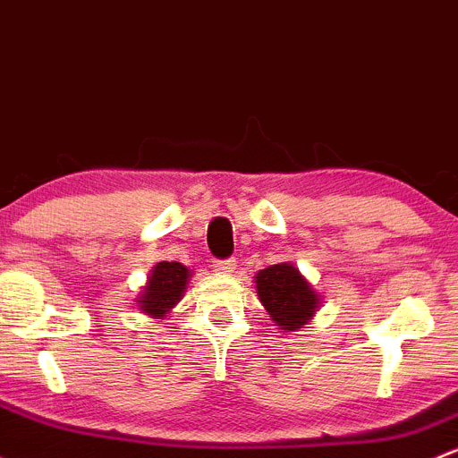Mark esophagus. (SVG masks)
Wrapping results in <instances>:
<instances>
[{"instance_id":"obj_1","label":"esophagus","mask_w":458,"mask_h":458,"mask_svg":"<svg viewBox=\"0 0 458 458\" xmlns=\"http://www.w3.org/2000/svg\"><path fill=\"white\" fill-rule=\"evenodd\" d=\"M213 267L219 274H230V272H234V269H237V261H234V259H224V261H215Z\"/></svg>"}]
</instances>
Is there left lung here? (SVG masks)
<instances>
[{
	"label": "left lung",
	"instance_id": "8db88e82",
	"mask_svg": "<svg viewBox=\"0 0 458 458\" xmlns=\"http://www.w3.org/2000/svg\"><path fill=\"white\" fill-rule=\"evenodd\" d=\"M254 283L269 320L285 334L301 331L302 327L310 325L322 307L320 293L302 276L301 269L293 267V263H278L259 269Z\"/></svg>",
	"mask_w": 458,
	"mask_h": 458
}]
</instances>
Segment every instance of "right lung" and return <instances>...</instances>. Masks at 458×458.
Here are the masks:
<instances>
[{"label":"right lung","instance_id":"right-lung-1","mask_svg":"<svg viewBox=\"0 0 458 458\" xmlns=\"http://www.w3.org/2000/svg\"><path fill=\"white\" fill-rule=\"evenodd\" d=\"M191 281V269L177 261H160L148 272L147 283L138 293L136 305L144 316L165 320L182 301Z\"/></svg>","mask_w":458,"mask_h":458}]
</instances>
